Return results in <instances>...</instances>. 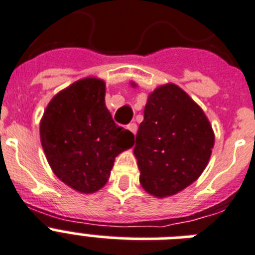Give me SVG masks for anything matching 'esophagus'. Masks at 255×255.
Here are the masks:
<instances>
[{
  "mask_svg": "<svg viewBox=\"0 0 255 255\" xmlns=\"http://www.w3.org/2000/svg\"><path fill=\"white\" fill-rule=\"evenodd\" d=\"M127 128L132 132V133H133V135H135L136 132H137V126H136V123H129L127 126Z\"/></svg>",
  "mask_w": 255,
  "mask_h": 255,
  "instance_id": "obj_1",
  "label": "esophagus"
}]
</instances>
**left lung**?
Here are the masks:
<instances>
[{"mask_svg":"<svg viewBox=\"0 0 255 255\" xmlns=\"http://www.w3.org/2000/svg\"><path fill=\"white\" fill-rule=\"evenodd\" d=\"M213 145L212 124L182 88L173 83L155 88L148 95L133 148L140 184L157 198L181 192L201 176Z\"/></svg>","mask_w":255,"mask_h":255,"instance_id":"left-lung-1","label":"left lung"}]
</instances>
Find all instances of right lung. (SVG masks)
Wrapping results in <instances>:
<instances>
[{
  "mask_svg": "<svg viewBox=\"0 0 255 255\" xmlns=\"http://www.w3.org/2000/svg\"><path fill=\"white\" fill-rule=\"evenodd\" d=\"M104 96V81L79 79L50 100L39 124L42 148L54 174L85 194L103 188L116 156L133 145L131 132L112 120Z\"/></svg>",
  "mask_w": 255,
  "mask_h": 255,
  "instance_id": "1",
  "label": "right lung"
}]
</instances>
